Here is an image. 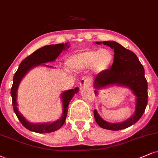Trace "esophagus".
I'll use <instances>...</instances> for the list:
<instances>
[{"mask_svg": "<svg viewBox=\"0 0 158 158\" xmlns=\"http://www.w3.org/2000/svg\"><path fill=\"white\" fill-rule=\"evenodd\" d=\"M80 85H81V88H82V87L89 86V80L86 79V78H83V79H81V81H80Z\"/></svg>", "mask_w": 158, "mask_h": 158, "instance_id": "esophagus-1", "label": "esophagus"}]
</instances>
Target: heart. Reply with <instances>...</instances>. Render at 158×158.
I'll use <instances>...</instances> for the list:
<instances>
[{"label": "heart", "instance_id": "b5f03b06", "mask_svg": "<svg viewBox=\"0 0 158 158\" xmlns=\"http://www.w3.org/2000/svg\"><path fill=\"white\" fill-rule=\"evenodd\" d=\"M114 56L112 51L106 48L100 50L88 49L69 56L67 66L73 70L85 69L90 67L94 75L106 71L112 65Z\"/></svg>", "mask_w": 158, "mask_h": 158}]
</instances>
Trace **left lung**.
I'll list each match as a JSON object with an SVG mask.
<instances>
[{
    "mask_svg": "<svg viewBox=\"0 0 158 158\" xmlns=\"http://www.w3.org/2000/svg\"><path fill=\"white\" fill-rule=\"evenodd\" d=\"M102 43L114 50V61L110 69L97 75L95 78V94H97V89L106 88L110 85L126 86L131 89L135 95V110L133 116L120 123H110L103 120L96 110H94V118L97 124L104 129H125L140 119L147 107L148 85L144 76V69L135 54L120 44L114 41L96 42L97 44Z\"/></svg>",
    "mask_w": 158,
    "mask_h": 158,
    "instance_id": "1",
    "label": "left lung"
}]
</instances>
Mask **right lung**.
Returning a JSON list of instances; mask_svg holds the SVG:
<instances>
[{"instance_id": "right-lung-1", "label": "right lung", "mask_w": 158, "mask_h": 158, "mask_svg": "<svg viewBox=\"0 0 158 158\" xmlns=\"http://www.w3.org/2000/svg\"><path fill=\"white\" fill-rule=\"evenodd\" d=\"M69 45L68 44V42L65 44H50V45L42 47L40 49L36 50L28 57L25 58L19 64L18 69L17 70L15 75H14L13 84L11 89V98H12L14 111H15L21 124L26 129L31 130V131L38 133H52V132L56 131V130H58L59 128H61L65 122L69 102L71 101L75 94H77L78 92V88L69 89V90L64 91L61 94V97L62 99V103H63V114H62L61 117L59 119L52 122V123L34 124L31 123L25 119L24 116L19 113L18 108H17V92L19 83L29 70L36 67V66H40L44 63L55 61L58 56L60 55V53L63 50L69 48ZM44 65L48 67H51V66L46 65V64H44Z\"/></svg>"}]
</instances>
